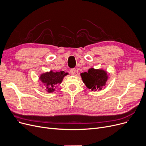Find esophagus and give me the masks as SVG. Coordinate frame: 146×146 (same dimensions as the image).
Listing matches in <instances>:
<instances>
[{
  "instance_id": "34e87169",
  "label": "esophagus",
  "mask_w": 146,
  "mask_h": 146,
  "mask_svg": "<svg viewBox=\"0 0 146 146\" xmlns=\"http://www.w3.org/2000/svg\"><path fill=\"white\" fill-rule=\"evenodd\" d=\"M70 73L71 75H74L76 73V69H75V68H73V69H71L70 70Z\"/></svg>"
}]
</instances>
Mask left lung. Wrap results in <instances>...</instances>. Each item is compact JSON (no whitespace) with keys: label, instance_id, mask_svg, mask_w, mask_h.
<instances>
[{"label":"left lung","instance_id":"left-lung-1","mask_svg":"<svg viewBox=\"0 0 146 146\" xmlns=\"http://www.w3.org/2000/svg\"><path fill=\"white\" fill-rule=\"evenodd\" d=\"M83 82L91 91H101L108 79L107 71L102 69L90 68L87 72L80 74Z\"/></svg>","mask_w":146,"mask_h":146}]
</instances>
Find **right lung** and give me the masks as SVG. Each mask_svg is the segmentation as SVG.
<instances>
[{
  "label": "right lung",
  "mask_w": 146,
  "mask_h": 146,
  "mask_svg": "<svg viewBox=\"0 0 146 146\" xmlns=\"http://www.w3.org/2000/svg\"><path fill=\"white\" fill-rule=\"evenodd\" d=\"M67 72L64 71L54 72L51 70L49 72L42 73L40 75L39 79L45 86V90L48 93H52L55 91L57 85L61 84Z\"/></svg>",
  "instance_id": "right-lung-1"
}]
</instances>
